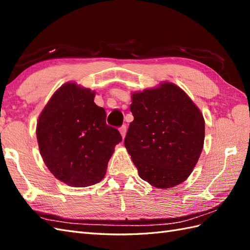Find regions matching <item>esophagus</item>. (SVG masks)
Returning <instances> with one entry per match:
<instances>
[{
	"label": "esophagus",
	"mask_w": 250,
	"mask_h": 250,
	"mask_svg": "<svg viewBox=\"0 0 250 250\" xmlns=\"http://www.w3.org/2000/svg\"><path fill=\"white\" fill-rule=\"evenodd\" d=\"M119 131H120V133H121V136H123V138H125V134H126V125L120 126Z\"/></svg>",
	"instance_id": "esophagus-1"
}]
</instances>
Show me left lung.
I'll list each match as a JSON object with an SVG mask.
<instances>
[{
  "mask_svg": "<svg viewBox=\"0 0 250 250\" xmlns=\"http://www.w3.org/2000/svg\"><path fill=\"white\" fill-rule=\"evenodd\" d=\"M134 120L125 146L138 175L154 188L182 183L198 161L205 141V119L178 86L162 84L132 96Z\"/></svg>",
  "mask_w": 250,
  "mask_h": 250,
  "instance_id": "1",
  "label": "left lung"
}]
</instances>
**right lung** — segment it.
<instances>
[{"label":"right lung","mask_w":250,"mask_h":250,"mask_svg":"<svg viewBox=\"0 0 250 250\" xmlns=\"http://www.w3.org/2000/svg\"><path fill=\"white\" fill-rule=\"evenodd\" d=\"M94 98L90 89L67 83L50 99L37 124L44 164L55 178L77 188L101 181L115 146L123 141Z\"/></svg>","instance_id":"obj_1"}]
</instances>
